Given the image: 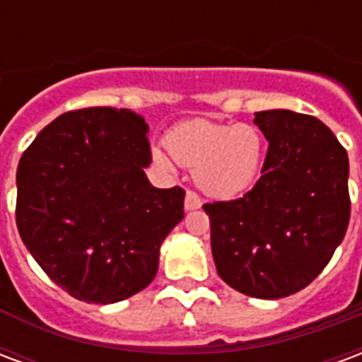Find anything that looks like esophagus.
<instances>
[{
    "mask_svg": "<svg viewBox=\"0 0 362 362\" xmlns=\"http://www.w3.org/2000/svg\"><path fill=\"white\" fill-rule=\"evenodd\" d=\"M202 207V199L197 196L196 192H188L186 194V199H184V209L186 211H194V209H199Z\"/></svg>",
    "mask_w": 362,
    "mask_h": 362,
    "instance_id": "1",
    "label": "esophagus"
}]
</instances>
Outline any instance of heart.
Returning a JSON list of instances; mask_svg holds the SVG:
<instances>
[{
	"label": "heart",
	"mask_w": 362,
	"mask_h": 362,
	"mask_svg": "<svg viewBox=\"0 0 362 362\" xmlns=\"http://www.w3.org/2000/svg\"><path fill=\"white\" fill-rule=\"evenodd\" d=\"M166 149L178 165L196 170V182L207 196L233 199L258 182L266 160V139L248 124H219L196 118L170 129ZM165 151L153 149V160L170 168Z\"/></svg>",
	"instance_id": "1"
}]
</instances>
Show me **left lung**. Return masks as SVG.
<instances>
[{
  "label": "left lung",
  "instance_id": "8db88e82",
  "mask_svg": "<svg viewBox=\"0 0 362 362\" xmlns=\"http://www.w3.org/2000/svg\"><path fill=\"white\" fill-rule=\"evenodd\" d=\"M269 141L256 186L233 202L205 204L219 277L254 298L310 285L349 225L347 151L314 116L256 112Z\"/></svg>",
  "mask_w": 362,
  "mask_h": 362
}]
</instances>
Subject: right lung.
<instances>
[{"mask_svg": "<svg viewBox=\"0 0 362 362\" xmlns=\"http://www.w3.org/2000/svg\"><path fill=\"white\" fill-rule=\"evenodd\" d=\"M149 126L132 110L66 112L17 168V228L46 275L79 300L119 303L155 279L158 250L184 219L178 186L155 188Z\"/></svg>", "mask_w": 362, "mask_h": 362, "instance_id": "obj_1", "label": "right lung"}]
</instances>
